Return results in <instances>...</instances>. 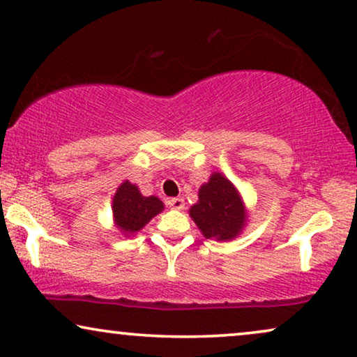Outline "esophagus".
I'll return each instance as SVG.
<instances>
[{"mask_svg": "<svg viewBox=\"0 0 357 357\" xmlns=\"http://www.w3.org/2000/svg\"><path fill=\"white\" fill-rule=\"evenodd\" d=\"M170 209H183L185 208V199L183 198H172L167 202Z\"/></svg>", "mask_w": 357, "mask_h": 357, "instance_id": "obj_1", "label": "esophagus"}]
</instances>
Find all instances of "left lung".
<instances>
[{
	"mask_svg": "<svg viewBox=\"0 0 357 357\" xmlns=\"http://www.w3.org/2000/svg\"><path fill=\"white\" fill-rule=\"evenodd\" d=\"M190 216L206 238L231 241L245 226V206L231 180L214 172L198 192V203L190 208Z\"/></svg>",
	"mask_w": 357,
	"mask_h": 357,
	"instance_id": "left-lung-1",
	"label": "left lung"
}]
</instances>
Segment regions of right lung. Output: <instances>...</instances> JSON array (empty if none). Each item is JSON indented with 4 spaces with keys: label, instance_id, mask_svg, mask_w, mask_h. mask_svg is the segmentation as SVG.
I'll return each instance as SVG.
<instances>
[{
    "label": "right lung",
    "instance_id": "right-lung-1",
    "mask_svg": "<svg viewBox=\"0 0 357 357\" xmlns=\"http://www.w3.org/2000/svg\"><path fill=\"white\" fill-rule=\"evenodd\" d=\"M112 204L115 226L128 237L141 231L155 214L164 209V203L158 197H143L138 187L128 180L116 188Z\"/></svg>",
    "mask_w": 357,
    "mask_h": 357
}]
</instances>
